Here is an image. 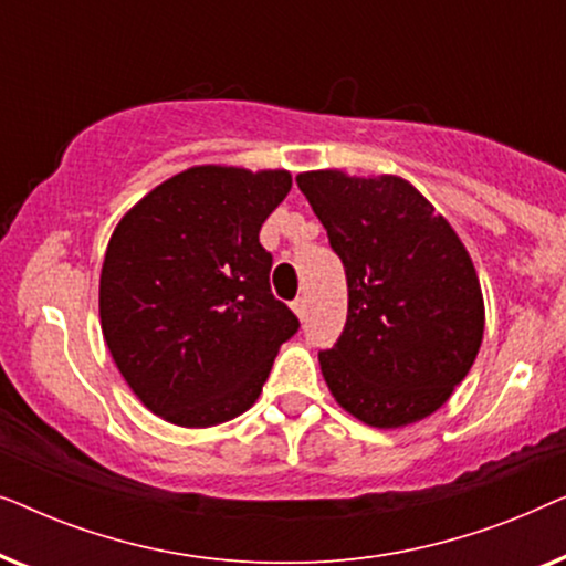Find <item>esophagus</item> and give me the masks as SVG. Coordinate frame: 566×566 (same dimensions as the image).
<instances>
[{
    "label": "esophagus",
    "instance_id": "34e87169",
    "mask_svg": "<svg viewBox=\"0 0 566 566\" xmlns=\"http://www.w3.org/2000/svg\"><path fill=\"white\" fill-rule=\"evenodd\" d=\"M291 308H293V312H296V316H298L301 322L306 319V298H296V301H293V304H291Z\"/></svg>",
    "mask_w": 566,
    "mask_h": 566
}]
</instances>
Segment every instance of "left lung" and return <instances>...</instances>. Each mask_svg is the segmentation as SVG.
<instances>
[{
	"label": "left lung",
	"mask_w": 566,
	"mask_h": 566,
	"mask_svg": "<svg viewBox=\"0 0 566 566\" xmlns=\"http://www.w3.org/2000/svg\"><path fill=\"white\" fill-rule=\"evenodd\" d=\"M347 275V322L322 376L345 412L405 428L440 409L474 366L484 298L474 262L415 185L397 175L296 177Z\"/></svg>",
	"instance_id": "8db88e82"
}]
</instances>
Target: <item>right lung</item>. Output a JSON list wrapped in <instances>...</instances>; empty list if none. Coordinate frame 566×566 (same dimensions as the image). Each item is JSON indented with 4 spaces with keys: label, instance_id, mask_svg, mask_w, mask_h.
<instances>
[{
    "label": "right lung",
    "instance_id": "add662e5",
    "mask_svg": "<svg viewBox=\"0 0 566 566\" xmlns=\"http://www.w3.org/2000/svg\"><path fill=\"white\" fill-rule=\"evenodd\" d=\"M291 172L200 165L169 177L115 227L99 273V324L146 409L213 428L258 401L298 319L270 291L260 229Z\"/></svg>",
    "mask_w": 566,
    "mask_h": 566
}]
</instances>
